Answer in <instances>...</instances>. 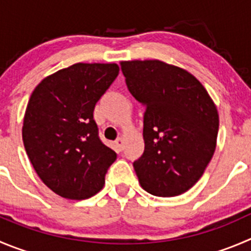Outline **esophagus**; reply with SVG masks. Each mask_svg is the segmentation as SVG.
I'll use <instances>...</instances> for the list:
<instances>
[{"label":"esophagus","instance_id":"34e87169","mask_svg":"<svg viewBox=\"0 0 251 251\" xmlns=\"http://www.w3.org/2000/svg\"><path fill=\"white\" fill-rule=\"evenodd\" d=\"M114 144H116V148L119 150V151H122L123 150V145H124V139L123 138H118V139L114 142Z\"/></svg>","mask_w":251,"mask_h":251}]
</instances>
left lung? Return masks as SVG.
<instances>
[{
	"instance_id": "left-lung-1",
	"label": "left lung",
	"mask_w": 251,
	"mask_h": 251,
	"mask_svg": "<svg viewBox=\"0 0 251 251\" xmlns=\"http://www.w3.org/2000/svg\"><path fill=\"white\" fill-rule=\"evenodd\" d=\"M128 90L144 104V152L133 163L140 186L174 197L201 178L216 150L219 117L190 73L160 60L122 61Z\"/></svg>"
}]
</instances>
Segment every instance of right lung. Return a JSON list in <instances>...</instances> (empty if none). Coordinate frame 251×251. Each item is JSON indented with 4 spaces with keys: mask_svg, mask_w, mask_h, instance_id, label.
Segmentation results:
<instances>
[{
    "mask_svg": "<svg viewBox=\"0 0 251 251\" xmlns=\"http://www.w3.org/2000/svg\"><path fill=\"white\" fill-rule=\"evenodd\" d=\"M118 73L117 64H74L45 77L30 96L23 144L40 180L64 199L100 192L117 159L100 139L94 109Z\"/></svg>",
    "mask_w": 251,
    "mask_h": 251,
    "instance_id": "right-lung-1",
    "label": "right lung"
}]
</instances>
